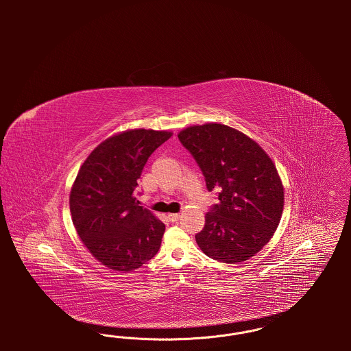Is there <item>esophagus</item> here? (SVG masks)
<instances>
[{"label": "esophagus", "mask_w": 351, "mask_h": 351, "mask_svg": "<svg viewBox=\"0 0 351 351\" xmlns=\"http://www.w3.org/2000/svg\"><path fill=\"white\" fill-rule=\"evenodd\" d=\"M168 218H169V221L176 222V221H179V219H180V215H179V213H169V215H168Z\"/></svg>", "instance_id": "obj_1"}]
</instances>
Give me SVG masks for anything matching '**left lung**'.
Returning a JSON list of instances; mask_svg holds the SVG:
<instances>
[{
	"label": "left lung",
	"mask_w": 351,
	"mask_h": 351,
	"mask_svg": "<svg viewBox=\"0 0 351 351\" xmlns=\"http://www.w3.org/2000/svg\"><path fill=\"white\" fill-rule=\"evenodd\" d=\"M218 204L196 234L201 251L223 263H241L266 246L284 206V188L271 158L255 141L222 123L189 126L178 134Z\"/></svg>",
	"instance_id": "8db88e82"
}]
</instances>
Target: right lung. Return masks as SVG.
Returning a JSON list of instances; mask_svg holds the SVG:
<instances>
[{
    "label": "right lung",
    "instance_id": "right-lung-1",
    "mask_svg": "<svg viewBox=\"0 0 351 351\" xmlns=\"http://www.w3.org/2000/svg\"><path fill=\"white\" fill-rule=\"evenodd\" d=\"M171 132L146 129L116 134L89 154L69 195L75 229L89 252L114 271H133L159 251L165 223L134 196L151 154Z\"/></svg>",
    "mask_w": 351,
    "mask_h": 351
}]
</instances>
